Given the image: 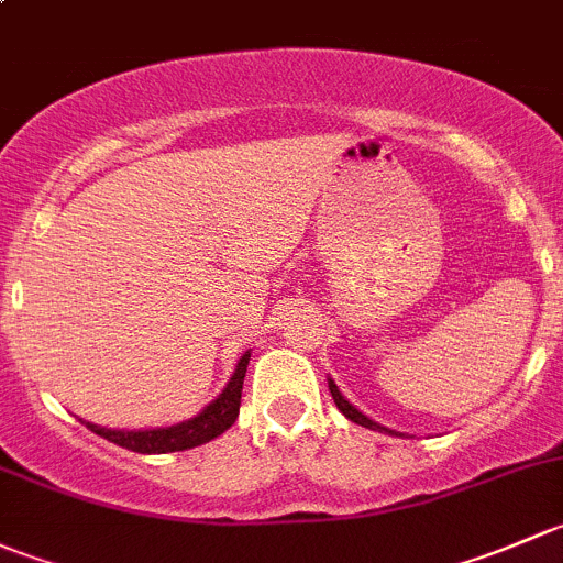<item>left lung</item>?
<instances>
[{"mask_svg": "<svg viewBox=\"0 0 563 563\" xmlns=\"http://www.w3.org/2000/svg\"><path fill=\"white\" fill-rule=\"evenodd\" d=\"M328 387H330V396H333V401H335V407H339V411L341 415L346 417V420H352V422H357V426H363V428H368V431H379V433H390V437H404L401 431H393V428H387V426H382V422H376V420H371L368 415H363L361 409L357 407H352L350 401H346L344 396H341V390H339V385H335L333 379H328Z\"/></svg>", "mask_w": 563, "mask_h": 563, "instance_id": "8db88e82", "label": "left lung"}]
</instances>
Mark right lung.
<instances>
[{"instance_id":"1","label":"right lung","mask_w":563,"mask_h":563,"mask_svg":"<svg viewBox=\"0 0 563 563\" xmlns=\"http://www.w3.org/2000/svg\"><path fill=\"white\" fill-rule=\"evenodd\" d=\"M252 352H243L241 361L235 363L233 376L224 385V390L213 398L208 407H202L195 417L189 420L176 422V426L165 428H143V431H124V428H102L97 422L78 420L84 422L89 431H95L97 437L108 439V442L119 444V448L132 450V453L141 455H162V453H181V450L200 448V444L211 442V439L222 437L230 426L235 422L241 409V390H243V376H246V366Z\"/></svg>"}]
</instances>
